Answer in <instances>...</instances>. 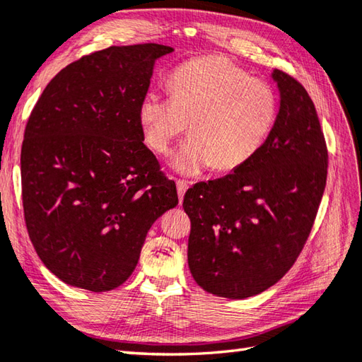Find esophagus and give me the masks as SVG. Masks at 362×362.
Segmentation results:
<instances>
[{"mask_svg":"<svg viewBox=\"0 0 362 362\" xmlns=\"http://www.w3.org/2000/svg\"><path fill=\"white\" fill-rule=\"evenodd\" d=\"M177 185V193H179V201H183V196H185V191L188 189V183L183 182V180H177L175 182Z\"/></svg>","mask_w":362,"mask_h":362,"instance_id":"34e87169","label":"esophagus"}]
</instances>
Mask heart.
<instances>
[{
	"mask_svg": "<svg viewBox=\"0 0 362 362\" xmlns=\"http://www.w3.org/2000/svg\"><path fill=\"white\" fill-rule=\"evenodd\" d=\"M169 92L171 98L147 94L138 119L147 147L158 155H166L188 125L191 136L173 158V166L185 175L210 166L221 173L245 166L278 117L272 84L219 56L183 64L169 80Z\"/></svg>",
	"mask_w": 362,
	"mask_h": 362,
	"instance_id": "b5f03b06",
	"label": "heart"
}]
</instances>
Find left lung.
I'll list each match as a JSON object with an SVG mask.
<instances>
[{
    "label": "left lung",
    "instance_id": "left-lung-1",
    "mask_svg": "<svg viewBox=\"0 0 362 362\" xmlns=\"http://www.w3.org/2000/svg\"><path fill=\"white\" fill-rule=\"evenodd\" d=\"M272 76L279 112L260 151L183 197L189 272L205 292L223 298L257 295L292 268L327 185V143L308 90L282 70Z\"/></svg>",
    "mask_w": 362,
    "mask_h": 362
}]
</instances>
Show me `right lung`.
I'll use <instances>...</instances> for the list:
<instances>
[{
	"label": "right lung",
	"instance_id": "obj_1",
	"mask_svg": "<svg viewBox=\"0 0 362 362\" xmlns=\"http://www.w3.org/2000/svg\"><path fill=\"white\" fill-rule=\"evenodd\" d=\"M173 47H110L69 64L42 92L21 146L28 235L69 286L106 292L130 278L151 226L179 204L143 143L138 111Z\"/></svg>",
	"mask_w": 362,
	"mask_h": 362
}]
</instances>
